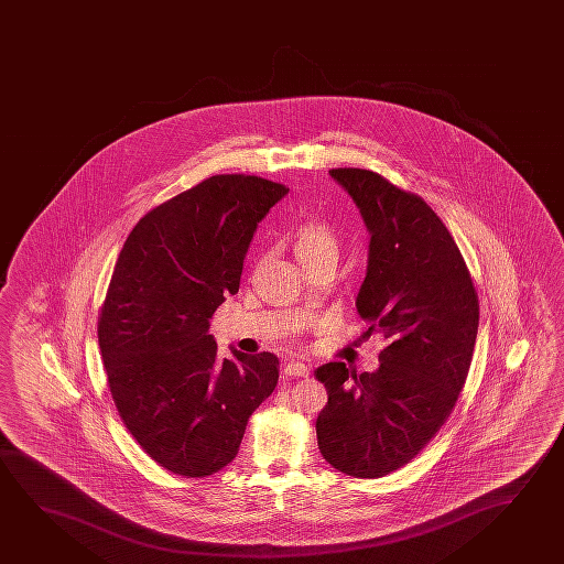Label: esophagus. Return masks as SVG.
Here are the masks:
<instances>
[{
    "instance_id": "34e87169",
    "label": "esophagus",
    "mask_w": 564,
    "mask_h": 564,
    "mask_svg": "<svg viewBox=\"0 0 564 564\" xmlns=\"http://www.w3.org/2000/svg\"><path fill=\"white\" fill-rule=\"evenodd\" d=\"M283 375L289 376V378H306L311 375V368L303 365V362H289L283 368Z\"/></svg>"
}]
</instances>
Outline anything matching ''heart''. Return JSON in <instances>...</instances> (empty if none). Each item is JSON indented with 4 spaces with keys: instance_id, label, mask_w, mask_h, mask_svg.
<instances>
[{
    "instance_id": "1",
    "label": "heart",
    "mask_w": 564,
    "mask_h": 564,
    "mask_svg": "<svg viewBox=\"0 0 564 564\" xmlns=\"http://www.w3.org/2000/svg\"><path fill=\"white\" fill-rule=\"evenodd\" d=\"M294 250L301 261L316 253L335 252L334 230L322 220H304L294 230Z\"/></svg>"
}]
</instances>
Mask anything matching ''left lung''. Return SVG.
<instances>
[{
    "label": "left lung",
    "mask_w": 564,
    "mask_h": 564,
    "mask_svg": "<svg viewBox=\"0 0 564 564\" xmlns=\"http://www.w3.org/2000/svg\"><path fill=\"white\" fill-rule=\"evenodd\" d=\"M329 176L370 235L357 312L386 347L375 372L345 362L316 370L327 390L316 434L329 466L376 479L411 462L452 413L471 365L479 301L454 238L421 197L372 171Z\"/></svg>",
    "instance_id": "8db88e82"
}]
</instances>
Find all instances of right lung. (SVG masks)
<instances>
[{
	"mask_svg": "<svg viewBox=\"0 0 564 564\" xmlns=\"http://www.w3.org/2000/svg\"><path fill=\"white\" fill-rule=\"evenodd\" d=\"M286 194L271 180L217 174L141 217L118 256L98 347L123 425L172 474L230 464L278 386L273 352L220 359L209 319L238 293L258 223Z\"/></svg>",
	"mask_w": 564,
	"mask_h": 564,
	"instance_id": "obj_1",
	"label": "right lung"
}]
</instances>
